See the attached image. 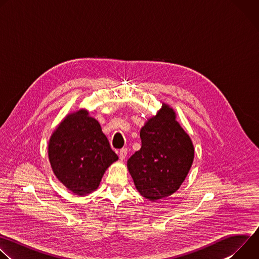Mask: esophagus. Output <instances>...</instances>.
<instances>
[{
    "instance_id": "34e87169",
    "label": "esophagus",
    "mask_w": 259,
    "mask_h": 259,
    "mask_svg": "<svg viewBox=\"0 0 259 259\" xmlns=\"http://www.w3.org/2000/svg\"><path fill=\"white\" fill-rule=\"evenodd\" d=\"M127 154H128V150L127 149H122L120 150L119 152V157L121 160H125V158L127 157Z\"/></svg>"
}]
</instances>
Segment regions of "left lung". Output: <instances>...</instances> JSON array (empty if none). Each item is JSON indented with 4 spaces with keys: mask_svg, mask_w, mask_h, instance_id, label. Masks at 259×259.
<instances>
[{
    "mask_svg": "<svg viewBox=\"0 0 259 259\" xmlns=\"http://www.w3.org/2000/svg\"><path fill=\"white\" fill-rule=\"evenodd\" d=\"M141 147L127 162L135 188L145 199L156 201L175 193L193 161V142L174 110L163 103L158 114L140 130Z\"/></svg>",
    "mask_w": 259,
    "mask_h": 259,
    "instance_id": "obj_1",
    "label": "left lung"
}]
</instances>
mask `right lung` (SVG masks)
<instances>
[{
	"instance_id": "right-lung-1",
	"label": "right lung",
	"mask_w": 259,
	"mask_h": 259,
	"mask_svg": "<svg viewBox=\"0 0 259 259\" xmlns=\"http://www.w3.org/2000/svg\"><path fill=\"white\" fill-rule=\"evenodd\" d=\"M48 156L58 180L79 196L95 191L105 170L118 160L99 123L85 109L67 115L58 125Z\"/></svg>"
}]
</instances>
